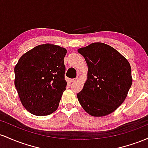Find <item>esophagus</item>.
<instances>
[{"instance_id": "34e87169", "label": "esophagus", "mask_w": 148, "mask_h": 148, "mask_svg": "<svg viewBox=\"0 0 148 148\" xmlns=\"http://www.w3.org/2000/svg\"><path fill=\"white\" fill-rule=\"evenodd\" d=\"M77 79H78V77H76V78H74V79H71V82H75V81H77Z\"/></svg>"}]
</instances>
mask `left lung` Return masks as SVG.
<instances>
[{"instance_id": "obj_1", "label": "left lung", "mask_w": 148, "mask_h": 148, "mask_svg": "<svg viewBox=\"0 0 148 148\" xmlns=\"http://www.w3.org/2000/svg\"><path fill=\"white\" fill-rule=\"evenodd\" d=\"M78 52L89 67L87 80L77 94L79 103L94 117L112 113L124 102L132 87L129 61L113 47L102 42L80 48Z\"/></svg>"}]
</instances>
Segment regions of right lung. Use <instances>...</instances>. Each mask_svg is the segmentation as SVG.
Masks as SVG:
<instances>
[{
    "label": "right lung",
    "instance_id": "1",
    "mask_svg": "<svg viewBox=\"0 0 148 148\" xmlns=\"http://www.w3.org/2000/svg\"><path fill=\"white\" fill-rule=\"evenodd\" d=\"M66 49L40 45L25 53L14 67V85L24 107L45 116L56 110L67 82L64 59Z\"/></svg>",
    "mask_w": 148,
    "mask_h": 148
}]
</instances>
